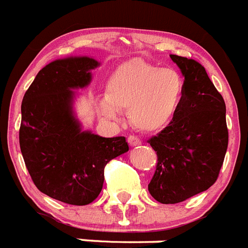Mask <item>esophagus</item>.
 Here are the masks:
<instances>
[{
    "label": "esophagus",
    "instance_id": "1",
    "mask_svg": "<svg viewBox=\"0 0 248 248\" xmlns=\"http://www.w3.org/2000/svg\"><path fill=\"white\" fill-rule=\"evenodd\" d=\"M127 141H128V143H130V146H139V145H141V140L140 139H139V137H136V136H130L127 139Z\"/></svg>",
    "mask_w": 248,
    "mask_h": 248
}]
</instances>
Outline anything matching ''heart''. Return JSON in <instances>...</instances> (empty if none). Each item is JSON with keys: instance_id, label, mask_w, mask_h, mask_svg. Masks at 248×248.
Listing matches in <instances>:
<instances>
[{"instance_id": "b5f03b06", "label": "heart", "mask_w": 248, "mask_h": 248, "mask_svg": "<svg viewBox=\"0 0 248 248\" xmlns=\"http://www.w3.org/2000/svg\"><path fill=\"white\" fill-rule=\"evenodd\" d=\"M184 91V78L179 70L132 59L112 73L98 111L107 120L116 121L120 111L128 109V120L135 128L159 132L176 117Z\"/></svg>"}]
</instances>
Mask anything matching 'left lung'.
Here are the masks:
<instances>
[{"instance_id":"1","label":"left lung","mask_w":248,"mask_h":248,"mask_svg":"<svg viewBox=\"0 0 248 248\" xmlns=\"http://www.w3.org/2000/svg\"><path fill=\"white\" fill-rule=\"evenodd\" d=\"M185 82L176 117L149 143L157 155L150 194L163 204H175L216 183L228 146L226 103L204 66L170 55Z\"/></svg>"}]
</instances>
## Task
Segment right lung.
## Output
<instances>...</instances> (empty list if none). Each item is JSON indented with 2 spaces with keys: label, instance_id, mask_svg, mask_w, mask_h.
<instances>
[{
  "label": "right lung",
  "instance_id": "obj_1",
  "mask_svg": "<svg viewBox=\"0 0 248 248\" xmlns=\"http://www.w3.org/2000/svg\"><path fill=\"white\" fill-rule=\"evenodd\" d=\"M99 63L89 57L57 59L35 77L22 99L20 147L36 188L66 204L99 195L109 160L128 151L124 136L84 131L74 112L77 89L92 82Z\"/></svg>",
  "mask_w": 248,
  "mask_h": 248
}]
</instances>
